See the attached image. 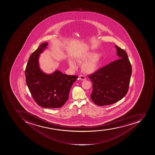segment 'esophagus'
<instances>
[{
  "instance_id": "esophagus-1",
  "label": "esophagus",
  "mask_w": 155,
  "mask_h": 155,
  "mask_svg": "<svg viewBox=\"0 0 155 155\" xmlns=\"http://www.w3.org/2000/svg\"><path fill=\"white\" fill-rule=\"evenodd\" d=\"M79 78L82 81H84V80H86V78L84 75H80L79 76Z\"/></svg>"
}]
</instances>
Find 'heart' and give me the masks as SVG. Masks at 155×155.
I'll list each match as a JSON object with an SVG mask.
<instances>
[{
    "mask_svg": "<svg viewBox=\"0 0 155 155\" xmlns=\"http://www.w3.org/2000/svg\"><path fill=\"white\" fill-rule=\"evenodd\" d=\"M101 58V54L94 55L92 53H88L79 57L76 59V61L80 63L84 62L82 65V71L84 72L92 73L98 69ZM69 64L73 68H76V64L73 61H69Z\"/></svg>",
    "mask_w": 155,
    "mask_h": 155,
    "instance_id": "obj_1",
    "label": "heart"
}]
</instances>
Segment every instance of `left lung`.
Instances as JSON below:
<instances>
[{
  "instance_id": "1",
  "label": "left lung",
  "mask_w": 155,
  "mask_h": 155,
  "mask_svg": "<svg viewBox=\"0 0 155 155\" xmlns=\"http://www.w3.org/2000/svg\"><path fill=\"white\" fill-rule=\"evenodd\" d=\"M115 48L119 59L88 75L93 84L91 99L99 106L117 102L129 89L132 66L126 52L117 45Z\"/></svg>"
}]
</instances>
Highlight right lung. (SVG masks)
<instances>
[{
  "label": "right lung",
  "mask_w": 155,
  "mask_h": 155,
  "mask_svg": "<svg viewBox=\"0 0 155 155\" xmlns=\"http://www.w3.org/2000/svg\"><path fill=\"white\" fill-rule=\"evenodd\" d=\"M48 45L46 42L42 43L30 55L25 74L29 90L38 105L55 109L61 107L67 102L72 85L78 76L68 75L59 71L51 74L41 71L38 65V57Z\"/></svg>",
  "instance_id": "1"
}]
</instances>
